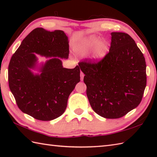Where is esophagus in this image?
I'll list each match as a JSON object with an SVG mask.
<instances>
[{"mask_svg":"<svg viewBox=\"0 0 157 157\" xmlns=\"http://www.w3.org/2000/svg\"><path fill=\"white\" fill-rule=\"evenodd\" d=\"M84 73H83V72H81V73H80V79H81V81H82V80H83V79H84Z\"/></svg>","mask_w":157,"mask_h":157,"instance_id":"obj_1","label":"esophagus"}]
</instances>
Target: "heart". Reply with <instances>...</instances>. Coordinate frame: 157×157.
<instances>
[{
  "instance_id": "obj_1",
  "label": "heart",
  "mask_w": 157,
  "mask_h": 157,
  "mask_svg": "<svg viewBox=\"0 0 157 157\" xmlns=\"http://www.w3.org/2000/svg\"><path fill=\"white\" fill-rule=\"evenodd\" d=\"M93 52L92 57L94 60H99L104 57L109 50V44L105 40L101 39L96 36H90L88 37L83 39L76 46V51L80 55H86L92 48Z\"/></svg>"
}]
</instances>
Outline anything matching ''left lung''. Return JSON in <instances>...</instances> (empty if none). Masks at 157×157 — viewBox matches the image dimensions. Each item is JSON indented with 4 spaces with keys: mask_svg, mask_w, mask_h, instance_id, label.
Here are the masks:
<instances>
[{
    "mask_svg": "<svg viewBox=\"0 0 157 157\" xmlns=\"http://www.w3.org/2000/svg\"><path fill=\"white\" fill-rule=\"evenodd\" d=\"M78 65L85 74L90 104L100 116L122 117L140 103L146 86V61L129 34L112 32L109 52L101 61L85 59Z\"/></svg>",
    "mask_w": 157,
    "mask_h": 157,
    "instance_id": "1",
    "label": "left lung"
}]
</instances>
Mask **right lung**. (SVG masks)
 Here are the masks:
<instances>
[{"label":"right lung","instance_id":"add662e5","mask_svg":"<svg viewBox=\"0 0 157 157\" xmlns=\"http://www.w3.org/2000/svg\"><path fill=\"white\" fill-rule=\"evenodd\" d=\"M52 57L40 68V75L31 71L37 62L34 53ZM67 36L62 30H32L13 55L8 69L9 88L21 111L40 121L63 115L69 94L80 81V69L64 68L61 59L69 56Z\"/></svg>","mask_w":157,"mask_h":157}]
</instances>
